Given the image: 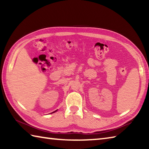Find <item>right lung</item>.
Listing matches in <instances>:
<instances>
[{"label": "right lung", "mask_w": 149, "mask_h": 149, "mask_svg": "<svg viewBox=\"0 0 149 149\" xmlns=\"http://www.w3.org/2000/svg\"><path fill=\"white\" fill-rule=\"evenodd\" d=\"M56 111H54V112H52V113H54V112H56Z\"/></svg>", "instance_id": "obj_1"}]
</instances>
